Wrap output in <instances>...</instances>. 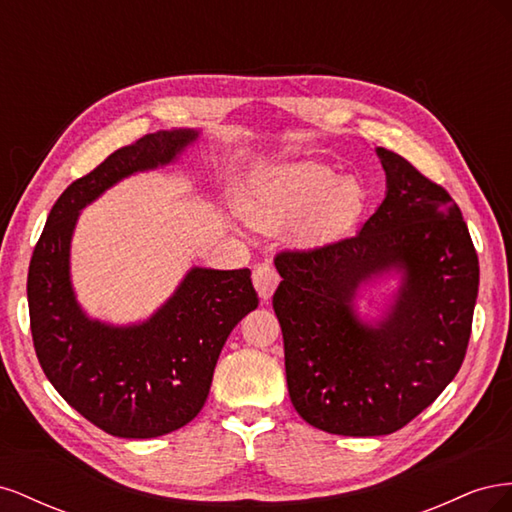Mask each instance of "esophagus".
<instances>
[{
	"label": "esophagus",
	"mask_w": 512,
	"mask_h": 512,
	"mask_svg": "<svg viewBox=\"0 0 512 512\" xmlns=\"http://www.w3.org/2000/svg\"><path fill=\"white\" fill-rule=\"evenodd\" d=\"M252 280L258 290V297L262 301H269L273 290L277 288V284H280V275H277V271L269 265V262H260V265L254 267Z\"/></svg>",
	"instance_id": "obj_1"
}]
</instances>
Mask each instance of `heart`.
Returning <instances> with one entry per match:
<instances>
[{"mask_svg":"<svg viewBox=\"0 0 512 512\" xmlns=\"http://www.w3.org/2000/svg\"><path fill=\"white\" fill-rule=\"evenodd\" d=\"M365 192L354 177L327 164L284 162L262 168L241 194L239 211L260 230H277L300 218L292 237L303 245L327 243L359 220Z\"/></svg>","mask_w":512,"mask_h":512,"instance_id":"b5f03b06","label":"heart"}]
</instances>
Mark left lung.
I'll return each mask as SVG.
<instances>
[{
  "instance_id": "left-lung-1",
  "label": "left lung",
  "mask_w": 512,
  "mask_h": 512,
  "mask_svg": "<svg viewBox=\"0 0 512 512\" xmlns=\"http://www.w3.org/2000/svg\"><path fill=\"white\" fill-rule=\"evenodd\" d=\"M386 196L350 239L280 252L273 309L286 382L303 421L337 436H386L431 406L463 363L478 294V256L442 185L378 147ZM397 272L390 309L374 321L353 301Z\"/></svg>"
}]
</instances>
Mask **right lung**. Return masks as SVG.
<instances>
[{"label": "right lung", "mask_w": 512, "mask_h": 512, "mask_svg": "<svg viewBox=\"0 0 512 512\" xmlns=\"http://www.w3.org/2000/svg\"><path fill=\"white\" fill-rule=\"evenodd\" d=\"M198 130H160L111 153L57 198L29 262L27 301L46 378L89 423L117 438H158L203 410L213 369L237 322L258 307L250 269L192 267L143 322L89 318L70 280L81 209L115 183L173 164Z\"/></svg>", "instance_id": "right-lung-1"}]
</instances>
